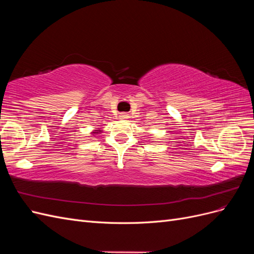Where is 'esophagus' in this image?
Listing matches in <instances>:
<instances>
[{
    "mask_svg": "<svg viewBox=\"0 0 254 254\" xmlns=\"http://www.w3.org/2000/svg\"><path fill=\"white\" fill-rule=\"evenodd\" d=\"M120 118H121L122 120H126V119H128V114L125 113V112H123V113L120 114Z\"/></svg>",
    "mask_w": 254,
    "mask_h": 254,
    "instance_id": "esophagus-1",
    "label": "esophagus"
}]
</instances>
